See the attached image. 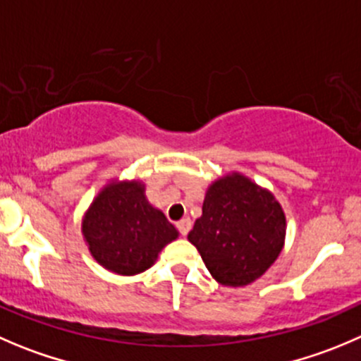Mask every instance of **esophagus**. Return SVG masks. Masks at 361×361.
Segmentation results:
<instances>
[{"instance_id": "obj_1", "label": "esophagus", "mask_w": 361, "mask_h": 361, "mask_svg": "<svg viewBox=\"0 0 361 361\" xmlns=\"http://www.w3.org/2000/svg\"><path fill=\"white\" fill-rule=\"evenodd\" d=\"M176 227H178V231H180V233L183 234V236H187L188 231L192 229V220L190 219H181L180 222L176 224Z\"/></svg>"}]
</instances>
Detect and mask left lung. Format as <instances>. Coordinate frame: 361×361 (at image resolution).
<instances>
[{
	"instance_id": "obj_1",
	"label": "left lung",
	"mask_w": 361,
	"mask_h": 361,
	"mask_svg": "<svg viewBox=\"0 0 361 361\" xmlns=\"http://www.w3.org/2000/svg\"><path fill=\"white\" fill-rule=\"evenodd\" d=\"M286 229V213L274 192L231 171L208 185L202 215L187 238L219 284L243 288L277 261Z\"/></svg>"
}]
</instances>
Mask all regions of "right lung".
<instances>
[{
  "instance_id": "add662e5",
  "label": "right lung",
  "mask_w": 361,
  "mask_h": 361,
  "mask_svg": "<svg viewBox=\"0 0 361 361\" xmlns=\"http://www.w3.org/2000/svg\"><path fill=\"white\" fill-rule=\"evenodd\" d=\"M80 231L93 259L123 277L152 268L162 248L180 236L148 201L145 181L135 178L107 181L84 212Z\"/></svg>"
}]
</instances>
